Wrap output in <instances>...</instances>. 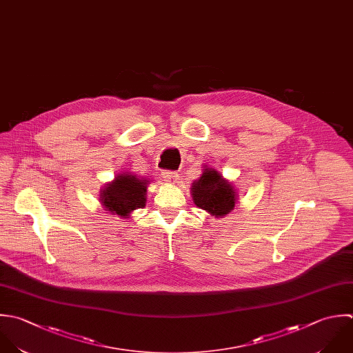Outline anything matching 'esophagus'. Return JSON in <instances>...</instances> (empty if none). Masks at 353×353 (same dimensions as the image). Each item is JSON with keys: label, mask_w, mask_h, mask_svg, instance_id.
<instances>
[{"label": "esophagus", "mask_w": 353, "mask_h": 353, "mask_svg": "<svg viewBox=\"0 0 353 353\" xmlns=\"http://www.w3.org/2000/svg\"><path fill=\"white\" fill-rule=\"evenodd\" d=\"M162 176H163V179H165L166 181H169V183H172V184L177 183V180H179V174H177V172H174V170H163V172H162Z\"/></svg>", "instance_id": "esophagus-1"}]
</instances>
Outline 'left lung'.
<instances>
[{"label": "left lung", "mask_w": 353, "mask_h": 353, "mask_svg": "<svg viewBox=\"0 0 353 353\" xmlns=\"http://www.w3.org/2000/svg\"><path fill=\"white\" fill-rule=\"evenodd\" d=\"M192 198L198 208L216 217L228 214L235 206V191L214 169L206 168L198 181L192 184Z\"/></svg>", "instance_id": "obj_1"}]
</instances>
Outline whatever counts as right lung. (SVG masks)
<instances>
[{
	"label": "right lung",
	"instance_id": "right-lung-1",
	"mask_svg": "<svg viewBox=\"0 0 353 353\" xmlns=\"http://www.w3.org/2000/svg\"><path fill=\"white\" fill-rule=\"evenodd\" d=\"M145 192L147 180L128 173L118 176L112 183L107 184L100 195V201L108 212L122 217L145 206Z\"/></svg>",
	"mask_w": 353,
	"mask_h": 353
}]
</instances>
